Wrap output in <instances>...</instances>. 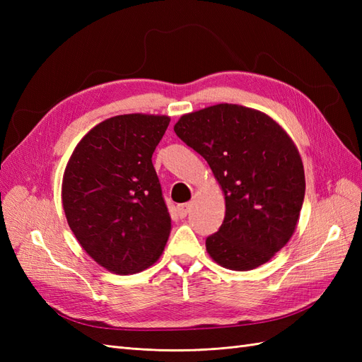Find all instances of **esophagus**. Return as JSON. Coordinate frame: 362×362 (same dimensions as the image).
Here are the masks:
<instances>
[{
	"label": "esophagus",
	"mask_w": 362,
	"mask_h": 362,
	"mask_svg": "<svg viewBox=\"0 0 362 362\" xmlns=\"http://www.w3.org/2000/svg\"><path fill=\"white\" fill-rule=\"evenodd\" d=\"M190 204L187 202V204H181V205H178L177 206V211H178V216L181 217V218H184L185 216H187L189 214V211H190Z\"/></svg>",
	"instance_id": "34e87169"
}]
</instances>
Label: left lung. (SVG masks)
<instances>
[{"mask_svg":"<svg viewBox=\"0 0 362 362\" xmlns=\"http://www.w3.org/2000/svg\"><path fill=\"white\" fill-rule=\"evenodd\" d=\"M173 129L210 164L225 193V218L205 240L208 254L238 272L264 264L291 238L305 198L293 140L267 115L235 104L184 115Z\"/></svg>","mask_w":362,"mask_h":362,"instance_id":"left-lung-1","label":"left lung"}]
</instances>
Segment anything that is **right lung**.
<instances>
[{
  "label": "right lung",
  "instance_id": "obj_1",
  "mask_svg": "<svg viewBox=\"0 0 362 362\" xmlns=\"http://www.w3.org/2000/svg\"><path fill=\"white\" fill-rule=\"evenodd\" d=\"M170 119L120 115L87 133L68 161L62 201L69 228L98 264L131 275L160 258L170 216L152 154Z\"/></svg>",
  "mask_w": 362,
  "mask_h": 362
}]
</instances>
